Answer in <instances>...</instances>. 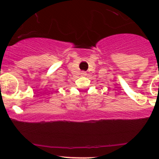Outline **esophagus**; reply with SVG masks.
I'll use <instances>...</instances> for the list:
<instances>
[{
	"label": "esophagus",
	"mask_w": 159,
	"mask_h": 159,
	"mask_svg": "<svg viewBox=\"0 0 159 159\" xmlns=\"http://www.w3.org/2000/svg\"><path fill=\"white\" fill-rule=\"evenodd\" d=\"M81 75H82V76H86V75H87V73H86L85 71H81Z\"/></svg>",
	"instance_id": "obj_1"
}]
</instances>
